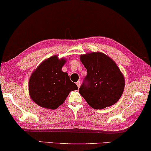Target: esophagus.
Listing matches in <instances>:
<instances>
[{"instance_id":"34e87169","label":"esophagus","mask_w":151,"mask_h":151,"mask_svg":"<svg viewBox=\"0 0 151 151\" xmlns=\"http://www.w3.org/2000/svg\"><path fill=\"white\" fill-rule=\"evenodd\" d=\"M76 84H77V86L78 88H80V85H81V83H80V81H78L77 83H76Z\"/></svg>"}]
</instances>
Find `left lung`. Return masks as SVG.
<instances>
[{
	"instance_id": "1",
	"label": "left lung",
	"mask_w": 151,
	"mask_h": 151,
	"mask_svg": "<svg viewBox=\"0 0 151 151\" xmlns=\"http://www.w3.org/2000/svg\"><path fill=\"white\" fill-rule=\"evenodd\" d=\"M87 74L79 93L93 109L114 105L120 99L125 87L123 74L116 63L102 52H91L80 56Z\"/></svg>"
}]
</instances>
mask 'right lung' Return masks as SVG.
I'll list each match as a JSON object with an SVG mask.
<instances>
[{
	"label": "right lung",
	"instance_id": "add662e5",
	"mask_svg": "<svg viewBox=\"0 0 151 151\" xmlns=\"http://www.w3.org/2000/svg\"><path fill=\"white\" fill-rule=\"evenodd\" d=\"M64 59L56 55L45 60L36 68L29 80V93L37 105L48 109H57L67 98L71 91L78 89L67 73L62 71Z\"/></svg>",
	"mask_w": 151,
	"mask_h": 151
}]
</instances>
